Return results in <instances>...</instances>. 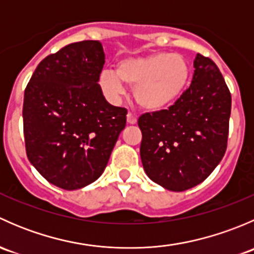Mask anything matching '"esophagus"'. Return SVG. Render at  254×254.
Listing matches in <instances>:
<instances>
[{
  "label": "esophagus",
  "mask_w": 254,
  "mask_h": 254,
  "mask_svg": "<svg viewBox=\"0 0 254 254\" xmlns=\"http://www.w3.org/2000/svg\"><path fill=\"white\" fill-rule=\"evenodd\" d=\"M127 124L134 125V124H136V123H137V119H136V117H135L134 114H131V113H127Z\"/></svg>",
  "instance_id": "obj_1"
}]
</instances>
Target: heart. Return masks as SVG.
I'll return each instance as SVG.
<instances>
[{
  "label": "heart",
  "instance_id": "1",
  "mask_svg": "<svg viewBox=\"0 0 254 254\" xmlns=\"http://www.w3.org/2000/svg\"><path fill=\"white\" fill-rule=\"evenodd\" d=\"M190 76V66L179 54L153 53L139 58H125L115 71L104 70L99 86L106 97L115 102L134 88V98L145 111L157 112L172 106L182 96Z\"/></svg>",
  "mask_w": 254,
  "mask_h": 254
}]
</instances>
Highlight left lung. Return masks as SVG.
Listing matches in <instances>:
<instances>
[{"label": "left lung", "instance_id": "1", "mask_svg": "<svg viewBox=\"0 0 254 254\" xmlns=\"http://www.w3.org/2000/svg\"><path fill=\"white\" fill-rule=\"evenodd\" d=\"M189 88L165 111L139 118L140 156L151 181L183 191L205 181L226 151L231 94L209 58L196 54Z\"/></svg>", "mask_w": 254, "mask_h": 254}]
</instances>
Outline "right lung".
<instances>
[{"label":"right lung","instance_id":"add662e5","mask_svg":"<svg viewBox=\"0 0 254 254\" xmlns=\"http://www.w3.org/2000/svg\"><path fill=\"white\" fill-rule=\"evenodd\" d=\"M104 61L98 40L73 43L40 61L24 91L28 160L66 190L102 176L127 124V109L109 104L98 84Z\"/></svg>","mask_w":254,"mask_h":254}]
</instances>
